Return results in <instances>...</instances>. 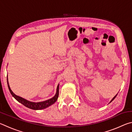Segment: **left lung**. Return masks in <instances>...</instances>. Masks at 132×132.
<instances>
[{
	"label": "left lung",
	"mask_w": 132,
	"mask_h": 132,
	"mask_svg": "<svg viewBox=\"0 0 132 132\" xmlns=\"http://www.w3.org/2000/svg\"><path fill=\"white\" fill-rule=\"evenodd\" d=\"M117 95H115V97H113V99H112V100H111V102H112V101H113V100H114V99H115V97H117Z\"/></svg>",
	"instance_id": "8db88e82"
}]
</instances>
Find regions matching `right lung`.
<instances>
[{
    "instance_id": "1",
    "label": "right lung",
    "mask_w": 132,
    "mask_h": 132,
    "mask_svg": "<svg viewBox=\"0 0 132 132\" xmlns=\"http://www.w3.org/2000/svg\"><path fill=\"white\" fill-rule=\"evenodd\" d=\"M7 86H8L9 90L11 94L12 95L13 97H14L17 101L20 102L21 104L24 105L25 106L27 107V108H28L34 109V110H39V109H45V108H47V107H48V106H50V105H51L53 104L56 101V100H57L58 96H59V85H58L57 87L56 93L55 95L53 98H51V99L48 100H46V101H43V102H32L28 101H27V100H26L25 99H24V98H23L19 97V96L16 95L13 93V91H12V90H11L10 88L7 76Z\"/></svg>"
}]
</instances>
